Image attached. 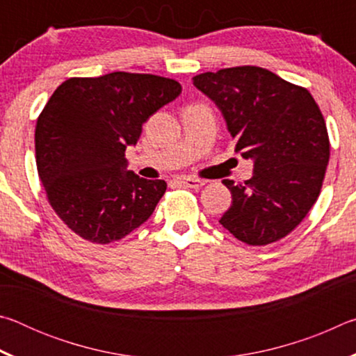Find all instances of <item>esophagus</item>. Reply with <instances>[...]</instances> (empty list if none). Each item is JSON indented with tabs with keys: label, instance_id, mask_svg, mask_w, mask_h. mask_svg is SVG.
<instances>
[{
	"label": "esophagus",
	"instance_id": "esophagus-1",
	"mask_svg": "<svg viewBox=\"0 0 356 356\" xmlns=\"http://www.w3.org/2000/svg\"><path fill=\"white\" fill-rule=\"evenodd\" d=\"M179 182L184 184L185 186H190V188H200V186L206 184V180L196 179V177H184V179H180Z\"/></svg>",
	"mask_w": 356,
	"mask_h": 356
}]
</instances>
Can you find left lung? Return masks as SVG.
I'll use <instances>...</instances> for the list:
<instances>
[{"label": "left lung", "mask_w": 356, "mask_h": 356, "mask_svg": "<svg viewBox=\"0 0 356 356\" xmlns=\"http://www.w3.org/2000/svg\"><path fill=\"white\" fill-rule=\"evenodd\" d=\"M193 84L220 108L236 152L254 161L251 179L222 180L232 206L220 222L243 243L278 242L321 195L330 160L321 108L306 88L256 65L206 72Z\"/></svg>", "instance_id": "8db88e82"}]
</instances>
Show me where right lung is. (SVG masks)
<instances>
[{
    "mask_svg": "<svg viewBox=\"0 0 356 356\" xmlns=\"http://www.w3.org/2000/svg\"><path fill=\"white\" fill-rule=\"evenodd\" d=\"M180 92L171 78L129 72L69 78L53 92L35 125V163L48 202L76 236L106 245L152 215L166 182L127 171L125 149Z\"/></svg>",
    "mask_w": 356,
    "mask_h": 356,
    "instance_id": "1",
    "label": "right lung"
}]
</instances>
